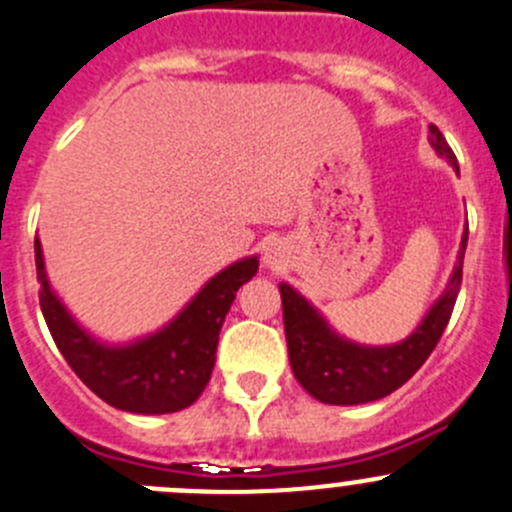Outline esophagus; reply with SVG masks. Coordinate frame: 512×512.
<instances>
[{
  "label": "esophagus",
  "mask_w": 512,
  "mask_h": 512,
  "mask_svg": "<svg viewBox=\"0 0 512 512\" xmlns=\"http://www.w3.org/2000/svg\"><path fill=\"white\" fill-rule=\"evenodd\" d=\"M281 264H284V248L276 246V243L266 246L264 266H269V269H281Z\"/></svg>",
  "instance_id": "obj_1"
}]
</instances>
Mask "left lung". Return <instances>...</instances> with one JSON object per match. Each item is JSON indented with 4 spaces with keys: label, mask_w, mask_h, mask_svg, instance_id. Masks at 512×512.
<instances>
[{
    "label": "left lung",
    "mask_w": 512,
    "mask_h": 512,
    "mask_svg": "<svg viewBox=\"0 0 512 512\" xmlns=\"http://www.w3.org/2000/svg\"><path fill=\"white\" fill-rule=\"evenodd\" d=\"M430 145L457 168V158L437 125H430ZM467 228L462 233L460 253L447 289L432 304L422 324L399 344L364 347L339 337L324 316L289 284H279L284 306V332L289 344V362L301 387L324 405H362L399 389L432 354L440 342L462 284Z\"/></svg>",
    "instance_id": "8db88e82"
}]
</instances>
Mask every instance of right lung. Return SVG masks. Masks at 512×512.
Returning a JSON list of instances; mask_svg holds the SVG:
<instances>
[{"instance_id":"1","label":"right lung","mask_w":512,"mask_h":512,"mask_svg":"<svg viewBox=\"0 0 512 512\" xmlns=\"http://www.w3.org/2000/svg\"><path fill=\"white\" fill-rule=\"evenodd\" d=\"M40 306L72 372L107 405L135 415H168L201 397L216 364L218 334L236 291L259 271V259L236 261L213 276L170 324L133 344H102L87 334L52 291L40 238H34Z\"/></svg>"}]
</instances>
